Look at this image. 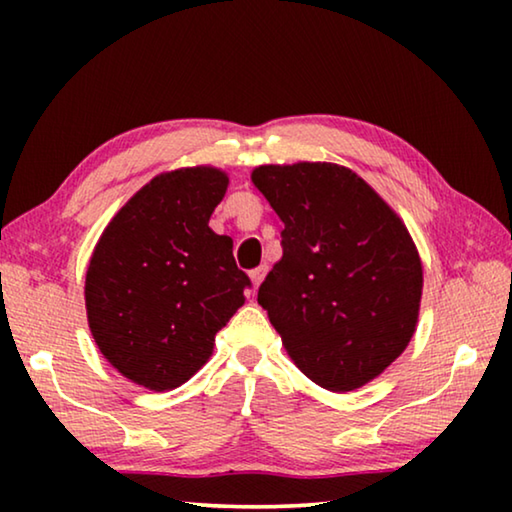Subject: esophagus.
<instances>
[{"label":"esophagus","instance_id":"obj_1","mask_svg":"<svg viewBox=\"0 0 512 512\" xmlns=\"http://www.w3.org/2000/svg\"><path fill=\"white\" fill-rule=\"evenodd\" d=\"M266 273H268V266H257V268H253V271L248 273L250 275V282H253V289H257L259 284H262Z\"/></svg>","mask_w":512,"mask_h":512}]
</instances>
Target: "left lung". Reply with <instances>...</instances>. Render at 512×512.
<instances>
[{
	"mask_svg": "<svg viewBox=\"0 0 512 512\" xmlns=\"http://www.w3.org/2000/svg\"><path fill=\"white\" fill-rule=\"evenodd\" d=\"M250 180L284 223L257 302L300 372L332 393L357 391L418 327L422 259L409 228L341 164H262Z\"/></svg>",
	"mask_w": 512,
	"mask_h": 512,
	"instance_id": "1",
	"label": "left lung"
}]
</instances>
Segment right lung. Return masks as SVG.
Instances as JSON below:
<instances>
[{
    "label": "right lung",
    "instance_id": "1",
    "mask_svg": "<svg viewBox=\"0 0 512 512\" xmlns=\"http://www.w3.org/2000/svg\"><path fill=\"white\" fill-rule=\"evenodd\" d=\"M230 185L223 169L162 171L112 216L85 273L92 339L133 384L162 393L192 379L216 332L244 305L248 275L210 228Z\"/></svg>",
    "mask_w": 512,
    "mask_h": 512
}]
</instances>
